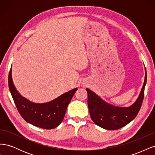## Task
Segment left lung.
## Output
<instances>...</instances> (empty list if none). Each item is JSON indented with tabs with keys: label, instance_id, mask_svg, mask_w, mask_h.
Listing matches in <instances>:
<instances>
[{
	"label": "left lung",
	"instance_id": "1",
	"mask_svg": "<svg viewBox=\"0 0 155 155\" xmlns=\"http://www.w3.org/2000/svg\"><path fill=\"white\" fill-rule=\"evenodd\" d=\"M141 92L134 104L128 107L112 105L103 100L96 93L86 88L88 94V106L92 120L97 125L107 130H116L133 121L141 108L147 82L146 70Z\"/></svg>",
	"mask_w": 155,
	"mask_h": 155
}]
</instances>
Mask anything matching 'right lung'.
<instances>
[{"label": "right lung", "instance_id": "add662e5", "mask_svg": "<svg viewBox=\"0 0 155 155\" xmlns=\"http://www.w3.org/2000/svg\"><path fill=\"white\" fill-rule=\"evenodd\" d=\"M8 86L17 109L28 123L45 129H52L60 125L67 107L78 88L64 93L55 99L43 104H37L21 95L14 85L12 68L8 76Z\"/></svg>", "mask_w": 155, "mask_h": 155}]
</instances>
